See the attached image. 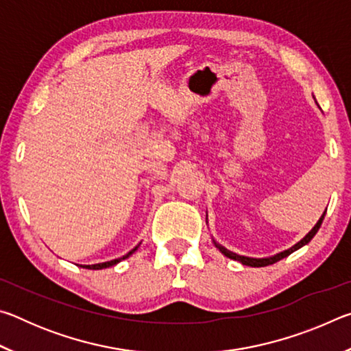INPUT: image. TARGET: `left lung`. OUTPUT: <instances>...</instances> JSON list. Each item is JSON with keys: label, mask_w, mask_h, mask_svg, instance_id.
Listing matches in <instances>:
<instances>
[{"label": "left lung", "mask_w": 351, "mask_h": 351, "mask_svg": "<svg viewBox=\"0 0 351 351\" xmlns=\"http://www.w3.org/2000/svg\"><path fill=\"white\" fill-rule=\"evenodd\" d=\"M324 217H325V212L322 213V217L319 218V221H317L316 224H314V228L310 230V232H308L300 241H297L294 246H291L289 249H285V251L278 252V254L271 255V257H261V258L246 257V255H240V254H235V252H232V251H229L228 247H224L223 245H219V243H218L215 239H212V241H213V245H215V247L218 249V251L221 252L223 255H226V257H228V258L235 260V261H240L241 265L252 266V268H261V266H269V265H272V263H276V261L282 260V258H285V257H288L289 254H293L294 251H297V249H300V247H304L305 245H308V243H310V241L313 240V237L317 234L320 224H322V221H324ZM206 223H207V221H206Z\"/></svg>", "instance_id": "obj_1"}]
</instances>
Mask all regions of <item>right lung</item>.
Returning a JSON list of instances; mask_svg holds the SVG:
<instances>
[{
    "instance_id": "1",
    "label": "right lung",
    "mask_w": 351,
    "mask_h": 351,
    "mask_svg": "<svg viewBox=\"0 0 351 351\" xmlns=\"http://www.w3.org/2000/svg\"><path fill=\"white\" fill-rule=\"evenodd\" d=\"M139 245H141V243H139ZM139 245L136 246V247H133L132 251H130L128 254L123 255V257H121V258H114V260H110V261H104V263H97V265H83V268H86V269H104V268H110V266H114V265H117L119 261H122V260L128 258L130 255H132L134 251H138Z\"/></svg>"
}]
</instances>
